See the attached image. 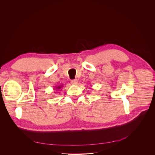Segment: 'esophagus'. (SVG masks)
Segmentation results:
<instances>
[{"label": "esophagus", "instance_id": "34e87169", "mask_svg": "<svg viewBox=\"0 0 155 155\" xmlns=\"http://www.w3.org/2000/svg\"><path fill=\"white\" fill-rule=\"evenodd\" d=\"M71 83H72V84H75V85L77 84H78V80H77V79L72 80H71Z\"/></svg>", "mask_w": 155, "mask_h": 155}]
</instances>
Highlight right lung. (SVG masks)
<instances>
[{
	"instance_id": "obj_1",
	"label": "right lung",
	"mask_w": 155,
	"mask_h": 155,
	"mask_svg": "<svg viewBox=\"0 0 155 155\" xmlns=\"http://www.w3.org/2000/svg\"><path fill=\"white\" fill-rule=\"evenodd\" d=\"M62 87V84L61 85V86H56V87H55V89L56 90H59V89H61V88Z\"/></svg>"
}]
</instances>
